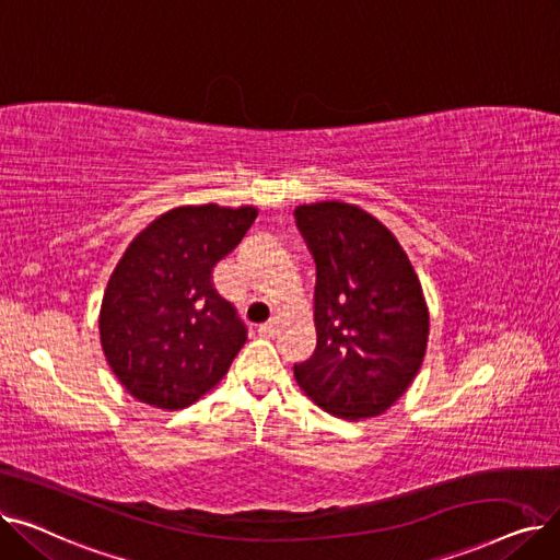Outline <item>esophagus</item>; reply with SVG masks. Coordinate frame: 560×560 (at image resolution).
Instances as JSON below:
<instances>
[{
  "instance_id": "esophagus-1",
  "label": "esophagus",
  "mask_w": 560,
  "mask_h": 560,
  "mask_svg": "<svg viewBox=\"0 0 560 560\" xmlns=\"http://www.w3.org/2000/svg\"><path fill=\"white\" fill-rule=\"evenodd\" d=\"M277 331H279V319H277V317L270 319V322H265V325L258 327V334H260V336H275Z\"/></svg>"
}]
</instances>
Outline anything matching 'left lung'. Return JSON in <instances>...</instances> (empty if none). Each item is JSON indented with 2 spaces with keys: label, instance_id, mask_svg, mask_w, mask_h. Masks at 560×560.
I'll use <instances>...</instances> for the list:
<instances>
[{
  "label": "left lung",
  "instance_id": "left-lung-1",
  "mask_svg": "<svg viewBox=\"0 0 560 560\" xmlns=\"http://www.w3.org/2000/svg\"><path fill=\"white\" fill-rule=\"evenodd\" d=\"M313 252L317 345L295 365L300 388L342 420L376 418L408 390L429 342V306L395 233L357 203H300Z\"/></svg>",
  "mask_w": 560,
  "mask_h": 560
}]
</instances>
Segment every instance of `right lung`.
<instances>
[{
    "mask_svg": "<svg viewBox=\"0 0 560 560\" xmlns=\"http://www.w3.org/2000/svg\"><path fill=\"white\" fill-rule=\"evenodd\" d=\"M256 215V206H176L147 224L117 260L100 308V340L133 399L186 408L229 372L247 331L215 292L211 272Z\"/></svg>",
    "mask_w": 560,
    "mask_h": 560,
    "instance_id": "1",
    "label": "right lung"
}]
</instances>
